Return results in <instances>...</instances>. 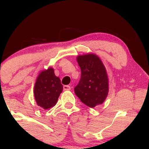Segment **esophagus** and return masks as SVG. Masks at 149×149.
Returning a JSON list of instances; mask_svg holds the SVG:
<instances>
[{
	"mask_svg": "<svg viewBox=\"0 0 149 149\" xmlns=\"http://www.w3.org/2000/svg\"><path fill=\"white\" fill-rule=\"evenodd\" d=\"M63 88H64V90H71V87L69 86V85H64Z\"/></svg>",
	"mask_w": 149,
	"mask_h": 149,
	"instance_id": "1",
	"label": "esophagus"
}]
</instances>
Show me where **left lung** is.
Returning <instances> with one entry per match:
<instances>
[{
	"mask_svg": "<svg viewBox=\"0 0 149 149\" xmlns=\"http://www.w3.org/2000/svg\"><path fill=\"white\" fill-rule=\"evenodd\" d=\"M77 61L81 70V77L74 88L75 94L90 108L102 104L109 92V79L104 64L94 54L78 56Z\"/></svg>",
	"mask_w": 149,
	"mask_h": 149,
	"instance_id": "left-lung-1",
	"label": "left lung"
}]
</instances>
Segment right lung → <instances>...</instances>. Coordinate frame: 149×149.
<instances>
[{
  "instance_id": "add662e5",
  "label": "right lung",
  "mask_w": 149,
  "mask_h": 149,
  "mask_svg": "<svg viewBox=\"0 0 149 149\" xmlns=\"http://www.w3.org/2000/svg\"><path fill=\"white\" fill-rule=\"evenodd\" d=\"M62 90L61 80L54 75L52 68L42 71L34 86V97L38 106L45 110L54 107Z\"/></svg>"
}]
</instances>
